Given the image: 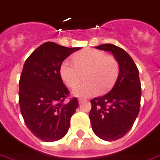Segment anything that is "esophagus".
Instances as JSON below:
<instances>
[{"label": "esophagus", "instance_id": "obj_1", "mask_svg": "<svg viewBox=\"0 0 160 160\" xmlns=\"http://www.w3.org/2000/svg\"><path fill=\"white\" fill-rule=\"evenodd\" d=\"M84 99H82V98H79V99H78V102H79V103H81V102H84Z\"/></svg>", "mask_w": 160, "mask_h": 160}]
</instances>
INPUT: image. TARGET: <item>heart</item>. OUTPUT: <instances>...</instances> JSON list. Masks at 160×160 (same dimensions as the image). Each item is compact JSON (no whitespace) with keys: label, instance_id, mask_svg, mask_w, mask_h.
<instances>
[{"label":"heart","instance_id":"b5f03b06","mask_svg":"<svg viewBox=\"0 0 160 160\" xmlns=\"http://www.w3.org/2000/svg\"><path fill=\"white\" fill-rule=\"evenodd\" d=\"M73 62L65 60L60 67V76L67 86L72 88L86 74V82L75 87L73 94L79 98H88L109 89L119 73L116 58L96 49H84L73 57Z\"/></svg>","mask_w":160,"mask_h":160}]
</instances>
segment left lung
<instances>
[{
    "label": "left lung",
    "mask_w": 160,
    "mask_h": 160,
    "mask_svg": "<svg viewBox=\"0 0 160 160\" xmlns=\"http://www.w3.org/2000/svg\"><path fill=\"white\" fill-rule=\"evenodd\" d=\"M95 48L112 53L119 64V74L108 93L90 101L89 119L96 136L116 141L129 132L138 116L141 96L139 71L129 54L119 47L102 44Z\"/></svg>",
    "instance_id": "obj_1"
}]
</instances>
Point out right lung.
Returning <instances> with one entry per match:
<instances>
[{
    "label": "right lung",
    "mask_w": 160,
    "mask_h": 160,
    "mask_svg": "<svg viewBox=\"0 0 160 160\" xmlns=\"http://www.w3.org/2000/svg\"><path fill=\"white\" fill-rule=\"evenodd\" d=\"M80 49L47 42L24 62L19 82V108L27 127L42 141L64 137L79 106L76 98L65 102L70 92L59 70L63 61Z\"/></svg>",
    "instance_id": "add662e5"
}]
</instances>
